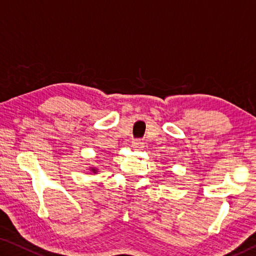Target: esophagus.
<instances>
[{"mask_svg":"<svg viewBox=\"0 0 256 256\" xmlns=\"http://www.w3.org/2000/svg\"><path fill=\"white\" fill-rule=\"evenodd\" d=\"M132 146H133V148L140 150V149L144 148V141L140 140V138H136V140H133L132 141Z\"/></svg>","mask_w":256,"mask_h":256,"instance_id":"1","label":"esophagus"}]
</instances>
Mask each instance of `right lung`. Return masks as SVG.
Instances as JSON below:
<instances>
[{"mask_svg":"<svg viewBox=\"0 0 256 256\" xmlns=\"http://www.w3.org/2000/svg\"><path fill=\"white\" fill-rule=\"evenodd\" d=\"M94 172H96V170H94Z\"/></svg>","mask_w":256,"mask_h":256,"instance_id":"obj_1","label":"right lung"}]
</instances>
